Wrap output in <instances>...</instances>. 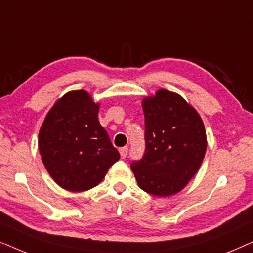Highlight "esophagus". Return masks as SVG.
<instances>
[{
	"mask_svg": "<svg viewBox=\"0 0 253 253\" xmlns=\"http://www.w3.org/2000/svg\"><path fill=\"white\" fill-rule=\"evenodd\" d=\"M120 154H121V158H122V159L126 158V155H127V147L126 146L121 147L120 148Z\"/></svg>",
	"mask_w": 253,
	"mask_h": 253,
	"instance_id": "34e87169",
	"label": "esophagus"
}]
</instances>
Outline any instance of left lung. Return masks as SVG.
<instances>
[{"instance_id": "8db88e82", "label": "left lung", "mask_w": 253, "mask_h": 253, "mask_svg": "<svg viewBox=\"0 0 253 253\" xmlns=\"http://www.w3.org/2000/svg\"><path fill=\"white\" fill-rule=\"evenodd\" d=\"M145 152L131 164L140 189L158 197L175 195L188 184L206 153L199 114L181 95L160 89L143 100Z\"/></svg>"}]
</instances>
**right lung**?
I'll list each match as a JSON object with an SVG mask.
<instances>
[{
    "label": "right lung",
    "mask_w": 253,
    "mask_h": 253,
    "mask_svg": "<svg viewBox=\"0 0 253 253\" xmlns=\"http://www.w3.org/2000/svg\"><path fill=\"white\" fill-rule=\"evenodd\" d=\"M99 105L85 91H72L55 103L39 132V150L47 171L69 191H85L102 181L119 161L98 120Z\"/></svg>",
    "instance_id": "obj_1"
}]
</instances>
